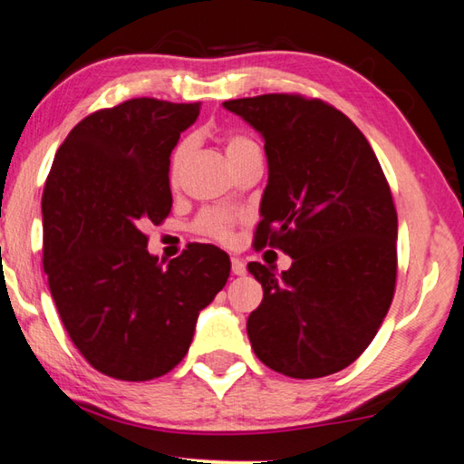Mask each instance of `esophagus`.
<instances>
[{"mask_svg":"<svg viewBox=\"0 0 464 464\" xmlns=\"http://www.w3.org/2000/svg\"><path fill=\"white\" fill-rule=\"evenodd\" d=\"M232 273H234V276H245V273H246L245 261L238 259V256H232Z\"/></svg>","mask_w":464,"mask_h":464,"instance_id":"obj_1","label":"esophagus"}]
</instances>
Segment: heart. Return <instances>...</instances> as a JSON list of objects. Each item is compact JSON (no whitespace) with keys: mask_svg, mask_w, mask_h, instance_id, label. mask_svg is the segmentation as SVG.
Here are the masks:
<instances>
[{"mask_svg":"<svg viewBox=\"0 0 464 464\" xmlns=\"http://www.w3.org/2000/svg\"><path fill=\"white\" fill-rule=\"evenodd\" d=\"M224 148H226L227 158H230L232 166L238 160H242L245 156L253 154V151H261L253 138H248V135L240 133V131L227 133L224 138ZM187 154H188V146L185 141L179 143V146L172 151L170 166H169V180L172 187L179 185L180 169H182V164H185ZM237 222H238V218H237V214H232V211L209 208V209H203L201 214L197 216V219L193 222V230L197 234H201V237H205V238L227 242L232 238V232H234V226H237Z\"/></svg>","mask_w":464,"mask_h":464,"instance_id":"heart-1","label":"heart"}]
</instances>
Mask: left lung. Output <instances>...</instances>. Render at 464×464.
<instances>
[{"mask_svg":"<svg viewBox=\"0 0 464 464\" xmlns=\"http://www.w3.org/2000/svg\"><path fill=\"white\" fill-rule=\"evenodd\" d=\"M265 140L269 180L256 245L292 267L248 263L263 302L246 321L253 352L292 378H321L363 353L397 284V209L363 133L335 106L302 94L224 102Z\"/></svg>","mask_w":464,"mask_h":464,"instance_id":"1","label":"left lung"}]
</instances>
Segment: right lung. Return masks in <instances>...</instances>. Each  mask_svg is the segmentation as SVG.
<instances>
[{
	"mask_svg": "<svg viewBox=\"0 0 464 464\" xmlns=\"http://www.w3.org/2000/svg\"><path fill=\"white\" fill-rule=\"evenodd\" d=\"M201 102L131 98L82 119L43 191V267L67 335L90 366L151 381L185 358L201 310L230 277V256L188 245L158 261L143 227L170 214V154Z\"/></svg>",
	"mask_w": 464,
	"mask_h": 464,
	"instance_id": "1",
	"label": "right lung"
}]
</instances>
